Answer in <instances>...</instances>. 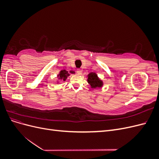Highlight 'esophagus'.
<instances>
[{"label":"esophagus","instance_id":"obj_1","mask_svg":"<svg viewBox=\"0 0 159 159\" xmlns=\"http://www.w3.org/2000/svg\"><path fill=\"white\" fill-rule=\"evenodd\" d=\"M77 73H78L79 75L81 74V70L80 69H78L77 70Z\"/></svg>","mask_w":159,"mask_h":159}]
</instances>
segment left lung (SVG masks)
I'll return each mask as SVG.
<instances>
[{"label":"left lung","instance_id":"8db88e82","mask_svg":"<svg viewBox=\"0 0 159 159\" xmlns=\"http://www.w3.org/2000/svg\"><path fill=\"white\" fill-rule=\"evenodd\" d=\"M88 81L90 84L91 87L92 88H101L103 85L102 81H101L95 73H90L88 75Z\"/></svg>","mask_w":159,"mask_h":159}]
</instances>
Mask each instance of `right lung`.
Returning <instances> with one entry per match:
<instances>
[{
  "label": "right lung",
  "instance_id": "obj_1",
  "mask_svg": "<svg viewBox=\"0 0 159 159\" xmlns=\"http://www.w3.org/2000/svg\"><path fill=\"white\" fill-rule=\"evenodd\" d=\"M70 73L71 74H73V73H74V71H70ZM68 75H70V74H68V72L66 70H61L60 72V74H59V75H58V76H57V77H59L60 79H62L64 81H65L66 80V78H67V77H68Z\"/></svg>",
  "mask_w": 159,
  "mask_h": 159
}]
</instances>
